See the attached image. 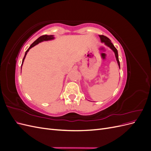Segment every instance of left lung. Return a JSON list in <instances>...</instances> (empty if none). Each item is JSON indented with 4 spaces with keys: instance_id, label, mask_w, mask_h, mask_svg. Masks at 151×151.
I'll use <instances>...</instances> for the list:
<instances>
[{
    "instance_id": "obj_1",
    "label": "left lung",
    "mask_w": 151,
    "mask_h": 151,
    "mask_svg": "<svg viewBox=\"0 0 151 151\" xmlns=\"http://www.w3.org/2000/svg\"><path fill=\"white\" fill-rule=\"evenodd\" d=\"M99 38H100V40H101V42L104 43V44L106 45V46H108V47L110 48L113 50V51L114 52V53H115V57H116V61L118 62V66H119V67L120 68V62H119V59H118V51H117L116 48L115 47H114V45L111 42V40H109L108 37H106V36H105L104 35H99Z\"/></svg>"
}]
</instances>
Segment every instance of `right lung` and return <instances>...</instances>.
Returning <instances> with one entry per match:
<instances>
[{
	"label": "right lung",
	"mask_w": 151,
	"mask_h": 151,
	"mask_svg": "<svg viewBox=\"0 0 151 151\" xmlns=\"http://www.w3.org/2000/svg\"><path fill=\"white\" fill-rule=\"evenodd\" d=\"M53 39H54L53 35H43V36H40V37H39L37 40H36V41H35V42L31 45V46L29 47V48H28V50H26V52H25L24 57V58H23V60H22V62L21 68H22V64H23V62H24V59H25V57H26V55H27V53H28V51H29L30 48H31L32 47H35V45H36L37 44H38L39 43L43 42V41L52 40H53Z\"/></svg>",
	"instance_id": "1"
}]
</instances>
